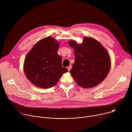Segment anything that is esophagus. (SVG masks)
Returning a JSON list of instances; mask_svg holds the SVG:
<instances>
[{
	"instance_id": "34e87169",
	"label": "esophagus",
	"mask_w": 132,
	"mask_h": 132,
	"mask_svg": "<svg viewBox=\"0 0 132 132\" xmlns=\"http://www.w3.org/2000/svg\"><path fill=\"white\" fill-rule=\"evenodd\" d=\"M71 66H69L68 67H67V69H68V71H70V69H71Z\"/></svg>"
}]
</instances>
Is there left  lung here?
I'll use <instances>...</instances> for the list:
<instances>
[{"label": "left lung", "instance_id": "obj_1", "mask_svg": "<svg viewBox=\"0 0 132 132\" xmlns=\"http://www.w3.org/2000/svg\"><path fill=\"white\" fill-rule=\"evenodd\" d=\"M74 50L75 63L70 71L77 84L84 88L100 84L107 76L111 60L107 50L96 39L84 37L82 43L73 40L68 42Z\"/></svg>", "mask_w": 132, "mask_h": 132}]
</instances>
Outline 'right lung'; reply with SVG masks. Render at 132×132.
I'll return each instance as SVG.
<instances>
[{"label":"right lung","instance_id":"add662e5","mask_svg":"<svg viewBox=\"0 0 132 132\" xmlns=\"http://www.w3.org/2000/svg\"><path fill=\"white\" fill-rule=\"evenodd\" d=\"M60 43L48 36L37 42L25 57L23 70L27 79L35 86L47 89L57 83L62 75L68 71L62 67L57 54Z\"/></svg>","mask_w":132,"mask_h":132}]
</instances>
